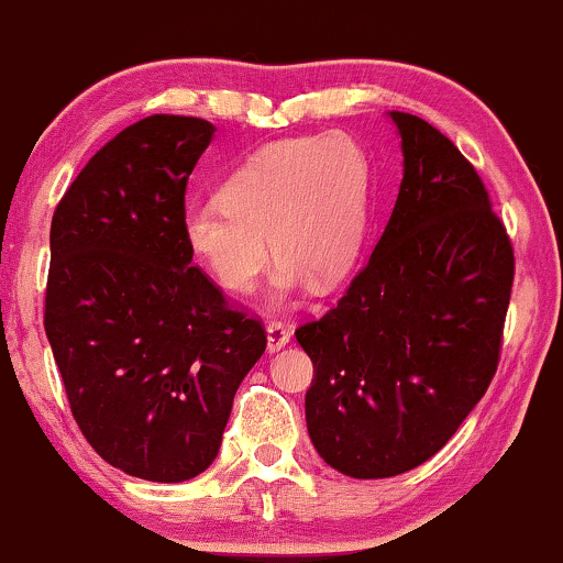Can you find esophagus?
Listing matches in <instances>:
<instances>
[{
	"label": "esophagus",
	"instance_id": "esophagus-1",
	"mask_svg": "<svg viewBox=\"0 0 563 563\" xmlns=\"http://www.w3.org/2000/svg\"><path fill=\"white\" fill-rule=\"evenodd\" d=\"M288 343H290V332L286 330V324H280V322L267 324V353L283 351Z\"/></svg>",
	"mask_w": 563,
	"mask_h": 563
}]
</instances>
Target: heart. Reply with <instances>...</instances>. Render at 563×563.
<instances>
[{"mask_svg": "<svg viewBox=\"0 0 563 563\" xmlns=\"http://www.w3.org/2000/svg\"><path fill=\"white\" fill-rule=\"evenodd\" d=\"M368 166L347 132L269 142L220 184L218 199L181 216L189 254L229 294H246L277 257L265 301L283 309L317 280L330 288L351 273L366 233Z\"/></svg>", "mask_w": 563, "mask_h": 563, "instance_id": "heart-1", "label": "heart"}]
</instances>
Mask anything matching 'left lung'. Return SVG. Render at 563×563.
<instances>
[{"instance_id": "8db88e82", "label": "left lung", "mask_w": 563, "mask_h": 563, "mask_svg": "<svg viewBox=\"0 0 563 563\" xmlns=\"http://www.w3.org/2000/svg\"><path fill=\"white\" fill-rule=\"evenodd\" d=\"M387 117L402 151L393 216L338 306L296 330L314 364L311 444L364 481L423 465L486 395L515 280L475 168L437 126Z\"/></svg>"}]
</instances>
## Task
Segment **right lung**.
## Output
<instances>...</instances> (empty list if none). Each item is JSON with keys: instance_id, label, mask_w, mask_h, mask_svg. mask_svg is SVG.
Listing matches in <instances>:
<instances>
[{"instance_id": "right-lung-1", "label": "right lung", "mask_w": 563, "mask_h": 563, "mask_svg": "<svg viewBox=\"0 0 563 563\" xmlns=\"http://www.w3.org/2000/svg\"><path fill=\"white\" fill-rule=\"evenodd\" d=\"M216 126L155 117L103 145L52 218L46 338L69 408L109 465L181 483L218 457L233 395L265 353L181 236L184 191Z\"/></svg>"}]
</instances>
